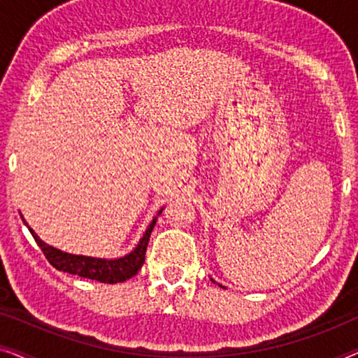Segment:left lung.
Listing matches in <instances>:
<instances>
[{
	"label": "left lung",
	"mask_w": 358,
	"mask_h": 358,
	"mask_svg": "<svg viewBox=\"0 0 358 358\" xmlns=\"http://www.w3.org/2000/svg\"><path fill=\"white\" fill-rule=\"evenodd\" d=\"M212 282H213V283H217V282H215V280H213V278H212ZM217 285H218V287H222V288H227V287H223V285H222V283H217Z\"/></svg>",
	"instance_id": "1"
}]
</instances>
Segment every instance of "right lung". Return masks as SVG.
Here are the masks:
<instances>
[{
	"label": "right lung",
	"instance_id": "add662e5",
	"mask_svg": "<svg viewBox=\"0 0 358 358\" xmlns=\"http://www.w3.org/2000/svg\"><path fill=\"white\" fill-rule=\"evenodd\" d=\"M163 212V208L158 212V217ZM158 217L153 218V222L150 223V227L146 228L143 236L140 238L138 244H136L134 251H130L125 256L117 257V259H102V257H91V256H78V254H70L63 252L62 249H57L50 246V244L43 243L41 238L37 236L36 231L29 227L26 220L21 215L22 222L29 228V231L36 239L38 248L42 249V252L45 254L48 262L52 264L53 267L58 268L62 272L73 273V275H80L85 278H91V280H97L101 283H119L125 282L136 275V272L140 271L141 266L145 262V254L146 248H148V241L151 236V231H153L156 220Z\"/></svg>",
	"mask_w": 358,
	"mask_h": 358
}]
</instances>
